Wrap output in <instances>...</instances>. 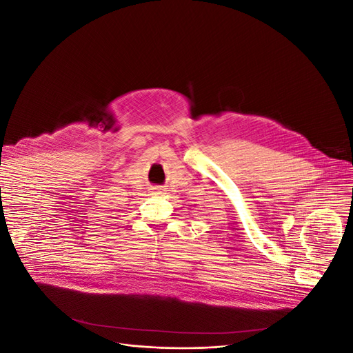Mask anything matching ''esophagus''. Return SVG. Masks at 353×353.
<instances>
[{
    "label": "esophagus",
    "instance_id": "1",
    "mask_svg": "<svg viewBox=\"0 0 353 353\" xmlns=\"http://www.w3.org/2000/svg\"><path fill=\"white\" fill-rule=\"evenodd\" d=\"M165 191L163 187H152V196H163Z\"/></svg>",
    "mask_w": 353,
    "mask_h": 353
}]
</instances>
